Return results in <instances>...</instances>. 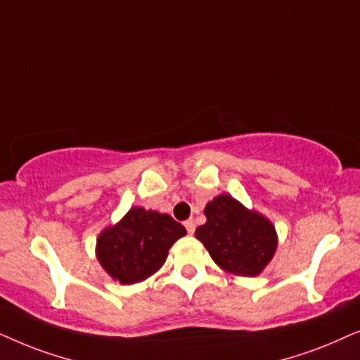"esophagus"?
<instances>
[{
	"label": "esophagus",
	"instance_id": "esophagus-1",
	"mask_svg": "<svg viewBox=\"0 0 360 360\" xmlns=\"http://www.w3.org/2000/svg\"><path fill=\"white\" fill-rule=\"evenodd\" d=\"M184 225H186V229H188V232H189V233H194V230H195V224H194V220H193V219L186 220Z\"/></svg>",
	"mask_w": 360,
	"mask_h": 360
}]
</instances>
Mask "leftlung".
<instances>
[{
	"instance_id": "1",
	"label": "left lung",
	"mask_w": 360,
	"mask_h": 360,
	"mask_svg": "<svg viewBox=\"0 0 360 360\" xmlns=\"http://www.w3.org/2000/svg\"><path fill=\"white\" fill-rule=\"evenodd\" d=\"M205 224L195 229L212 260L225 273L257 276L271 262L278 247L275 225L229 194H219L204 207Z\"/></svg>"
}]
</instances>
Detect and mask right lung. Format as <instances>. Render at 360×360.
<instances>
[{
	"instance_id": "add662e5",
	"label": "right lung",
	"mask_w": 360,
	"mask_h": 360,
	"mask_svg": "<svg viewBox=\"0 0 360 360\" xmlns=\"http://www.w3.org/2000/svg\"><path fill=\"white\" fill-rule=\"evenodd\" d=\"M184 236V225L171 215L135 205L98 233L95 255L115 281L135 285L155 275L169 248Z\"/></svg>"
}]
</instances>
